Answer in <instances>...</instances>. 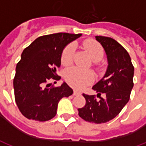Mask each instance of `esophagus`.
<instances>
[{"label": "esophagus", "mask_w": 146, "mask_h": 146, "mask_svg": "<svg viewBox=\"0 0 146 146\" xmlns=\"http://www.w3.org/2000/svg\"><path fill=\"white\" fill-rule=\"evenodd\" d=\"M81 94L80 92H78V91H76V90H74L73 91V95H80Z\"/></svg>", "instance_id": "esophagus-1"}]
</instances>
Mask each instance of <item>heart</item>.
I'll list each match as a JSON object with an SVG mask.
<instances>
[{
	"mask_svg": "<svg viewBox=\"0 0 146 146\" xmlns=\"http://www.w3.org/2000/svg\"><path fill=\"white\" fill-rule=\"evenodd\" d=\"M84 47L88 52L92 60L95 62L100 61L104 56V50L100 44L93 40H87L84 43ZM75 51V46L73 44L67 45L62 51L61 62L64 66L70 65L73 61V54ZM94 74L91 71L84 70L77 68L72 67L66 71L65 79L68 84L76 89H82L86 85L93 82Z\"/></svg>",
	"mask_w": 146,
	"mask_h": 146,
	"instance_id": "b5f03b06",
	"label": "heart"
}]
</instances>
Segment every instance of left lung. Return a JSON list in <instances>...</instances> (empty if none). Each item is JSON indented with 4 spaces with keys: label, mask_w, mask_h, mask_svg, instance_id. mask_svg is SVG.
Wrapping results in <instances>:
<instances>
[{
    "label": "left lung",
    "mask_w": 146,
    "mask_h": 146,
    "mask_svg": "<svg viewBox=\"0 0 146 146\" xmlns=\"http://www.w3.org/2000/svg\"><path fill=\"white\" fill-rule=\"evenodd\" d=\"M107 55L108 67L104 76L93 86L95 95L83 94L86 104L78 109L79 116L86 121L103 123L115 118L128 102L134 86V66L128 52L114 39L96 36ZM103 94L104 97H101Z\"/></svg>",
    "instance_id": "obj_1"
}]
</instances>
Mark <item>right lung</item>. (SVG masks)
Listing matches in <instances>:
<instances>
[{
  "label": "right lung",
  "mask_w": 146,
  "mask_h": 146,
  "mask_svg": "<svg viewBox=\"0 0 146 146\" xmlns=\"http://www.w3.org/2000/svg\"><path fill=\"white\" fill-rule=\"evenodd\" d=\"M81 34L58 33L39 36L23 51L15 75V99L19 110L29 119L47 121L57 113L61 98L73 94L64 82L50 87V80H59L56 69L61 66L62 51Z\"/></svg>",
  "instance_id": "add662e5"
}]
</instances>
